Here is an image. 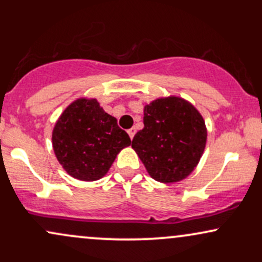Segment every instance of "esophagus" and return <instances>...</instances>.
Returning a JSON list of instances; mask_svg holds the SVG:
<instances>
[{
    "mask_svg": "<svg viewBox=\"0 0 262 262\" xmlns=\"http://www.w3.org/2000/svg\"><path fill=\"white\" fill-rule=\"evenodd\" d=\"M135 132H137V129H135L134 127L130 128V129H128V134H129V137H130V139H133V138H134Z\"/></svg>",
    "mask_w": 262,
    "mask_h": 262,
    "instance_id": "obj_1",
    "label": "esophagus"
}]
</instances>
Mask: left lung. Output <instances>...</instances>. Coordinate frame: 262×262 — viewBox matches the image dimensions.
<instances>
[{
  "instance_id": "left-lung-1",
  "label": "left lung",
  "mask_w": 262,
  "mask_h": 262,
  "mask_svg": "<svg viewBox=\"0 0 262 262\" xmlns=\"http://www.w3.org/2000/svg\"><path fill=\"white\" fill-rule=\"evenodd\" d=\"M206 141V123L196 107L170 96L144 107V128L134 135L132 148L152 179L172 183L194 170Z\"/></svg>"
}]
</instances>
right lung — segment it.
<instances>
[{"mask_svg":"<svg viewBox=\"0 0 262 262\" xmlns=\"http://www.w3.org/2000/svg\"><path fill=\"white\" fill-rule=\"evenodd\" d=\"M53 149L64 170L81 181H96L112 166L132 140L95 98H79L59 117L53 129Z\"/></svg>","mask_w":262,"mask_h":262,"instance_id":"add662e5","label":"right lung"}]
</instances>
